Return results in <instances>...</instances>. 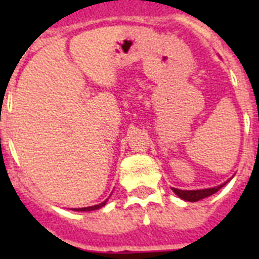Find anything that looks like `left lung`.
<instances>
[{"label":"left lung","instance_id":"obj_1","mask_svg":"<svg viewBox=\"0 0 259 259\" xmlns=\"http://www.w3.org/2000/svg\"><path fill=\"white\" fill-rule=\"evenodd\" d=\"M225 184L218 185V187H213V188L196 189V191H183V189H176V188H172V189L177 196L181 197V199H184V200L197 201V200H201V199H204V197L211 196V195H213L215 192H218L222 187H225Z\"/></svg>","mask_w":259,"mask_h":259}]
</instances>
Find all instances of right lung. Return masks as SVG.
<instances>
[{
	"mask_svg": "<svg viewBox=\"0 0 259 259\" xmlns=\"http://www.w3.org/2000/svg\"><path fill=\"white\" fill-rule=\"evenodd\" d=\"M105 204H106V200L103 201V203H101V204L93 205V207H84V208H75V211H93V209L101 208V207H103V205H105Z\"/></svg>",
	"mask_w": 259,
	"mask_h": 259,
	"instance_id": "obj_1",
	"label": "right lung"
}]
</instances>
